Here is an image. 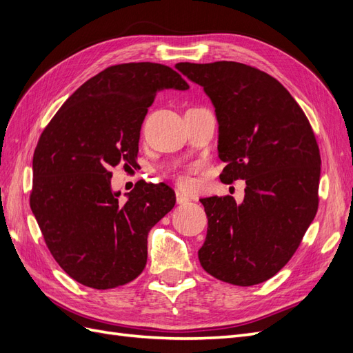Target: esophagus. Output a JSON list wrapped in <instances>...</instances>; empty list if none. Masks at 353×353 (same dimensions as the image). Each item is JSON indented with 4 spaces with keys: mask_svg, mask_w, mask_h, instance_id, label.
I'll use <instances>...</instances> for the list:
<instances>
[{
    "mask_svg": "<svg viewBox=\"0 0 353 353\" xmlns=\"http://www.w3.org/2000/svg\"><path fill=\"white\" fill-rule=\"evenodd\" d=\"M187 201H190L188 196H185L184 193H181V191H176V203H178V205H185Z\"/></svg>",
    "mask_w": 353,
    "mask_h": 353,
    "instance_id": "34e87169",
    "label": "esophagus"
}]
</instances>
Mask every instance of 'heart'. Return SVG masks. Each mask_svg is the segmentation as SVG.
Instances as JSON below:
<instances>
[{"mask_svg":"<svg viewBox=\"0 0 353 353\" xmlns=\"http://www.w3.org/2000/svg\"><path fill=\"white\" fill-rule=\"evenodd\" d=\"M178 183L183 185V187H187V185H190L191 181H190V178L187 175H179L178 176Z\"/></svg>","mask_w":353,"mask_h":353,"instance_id":"b5f03b06","label":"heart"}]
</instances>
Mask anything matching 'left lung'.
Instances as JSON below:
<instances>
[{"mask_svg": "<svg viewBox=\"0 0 353 353\" xmlns=\"http://www.w3.org/2000/svg\"><path fill=\"white\" fill-rule=\"evenodd\" d=\"M215 105L221 181L245 179L244 200L201 199L208 215L200 265L234 285L270 280L301 244L318 210L321 156L312 126L283 85L237 61L178 63Z\"/></svg>", "mask_w": 353, "mask_h": 353, "instance_id": "8db88e82", "label": "left lung"}]
</instances>
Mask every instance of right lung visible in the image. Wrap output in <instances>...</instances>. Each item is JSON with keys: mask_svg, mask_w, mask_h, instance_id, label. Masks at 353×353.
Masks as SVG:
<instances>
[{"mask_svg": "<svg viewBox=\"0 0 353 353\" xmlns=\"http://www.w3.org/2000/svg\"><path fill=\"white\" fill-rule=\"evenodd\" d=\"M165 88L188 83L159 63L110 66L82 83L39 137L30 209L52 258L83 285L105 290L135 280L148 231L175 206L163 183H137L123 203L110 187L112 168L137 163L143 121Z\"/></svg>", "mask_w": 353, "mask_h": 353, "instance_id": "add662e5", "label": "right lung"}]
</instances>
